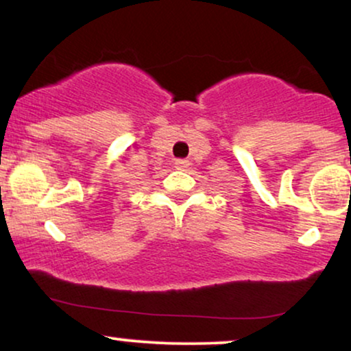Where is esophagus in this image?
Here are the masks:
<instances>
[{
  "mask_svg": "<svg viewBox=\"0 0 351 351\" xmlns=\"http://www.w3.org/2000/svg\"><path fill=\"white\" fill-rule=\"evenodd\" d=\"M176 167L180 169V171H184V169H187L190 166V162L187 161V159H176Z\"/></svg>",
  "mask_w": 351,
  "mask_h": 351,
  "instance_id": "34e87169",
  "label": "esophagus"
}]
</instances>
